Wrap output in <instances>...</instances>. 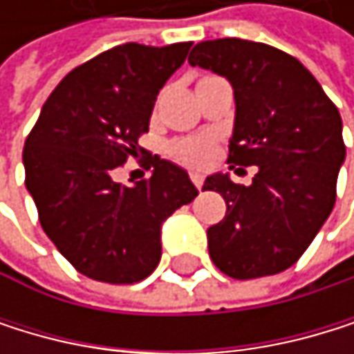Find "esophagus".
<instances>
[{
	"label": "esophagus",
	"instance_id": "esophagus-1",
	"mask_svg": "<svg viewBox=\"0 0 354 354\" xmlns=\"http://www.w3.org/2000/svg\"><path fill=\"white\" fill-rule=\"evenodd\" d=\"M191 183H193L197 189H201V187H203V176H201L199 171H191Z\"/></svg>",
	"mask_w": 354,
	"mask_h": 354
}]
</instances>
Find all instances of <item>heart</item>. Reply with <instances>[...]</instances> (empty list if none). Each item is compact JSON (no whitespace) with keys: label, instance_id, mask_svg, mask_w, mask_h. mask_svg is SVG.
Returning <instances> with one entry per match:
<instances>
[{"label":"heart","instance_id":"1","mask_svg":"<svg viewBox=\"0 0 354 354\" xmlns=\"http://www.w3.org/2000/svg\"><path fill=\"white\" fill-rule=\"evenodd\" d=\"M171 157L187 165H206L212 157V140L210 138H185L169 146Z\"/></svg>","mask_w":354,"mask_h":354}]
</instances>
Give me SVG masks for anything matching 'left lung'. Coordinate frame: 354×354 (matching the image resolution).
I'll use <instances>...</instances> for the list:
<instances>
[{"label":"left lung","mask_w":354,"mask_h":354,"mask_svg":"<svg viewBox=\"0 0 354 354\" xmlns=\"http://www.w3.org/2000/svg\"><path fill=\"white\" fill-rule=\"evenodd\" d=\"M189 63L234 86L229 167H259L250 187L227 174L206 178L203 191L227 203L225 218L208 229L210 259L236 280L284 272L333 210L346 157L339 112L295 57L261 42L208 39L191 50Z\"/></svg>","instance_id":"left-lung-1"}]
</instances>
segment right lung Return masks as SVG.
I'll return each mask as SVG.
<instances>
[{
	"label": "right lung",
	"instance_id": "obj_1",
	"mask_svg": "<svg viewBox=\"0 0 354 354\" xmlns=\"http://www.w3.org/2000/svg\"><path fill=\"white\" fill-rule=\"evenodd\" d=\"M189 48L127 42L88 59L57 84L25 140V185L39 225L93 280L133 284L151 276L163 221L197 197L189 174L159 157L148 159V178L131 187L112 180L142 151L157 95Z\"/></svg>",
	"mask_w": 354,
	"mask_h": 354
}]
</instances>
